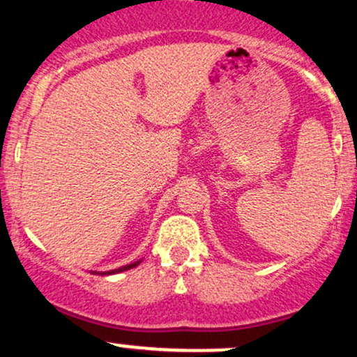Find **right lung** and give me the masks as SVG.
<instances>
[{
  "mask_svg": "<svg viewBox=\"0 0 357 357\" xmlns=\"http://www.w3.org/2000/svg\"><path fill=\"white\" fill-rule=\"evenodd\" d=\"M142 260H137V261H134V264H129V265H124V267H121V268H116V270H109V272H92V273H99V275H112V273H119V272H126V270H130V268H134V267H137L139 264H141Z\"/></svg>",
  "mask_w": 357,
  "mask_h": 357,
  "instance_id": "1",
  "label": "right lung"
}]
</instances>
